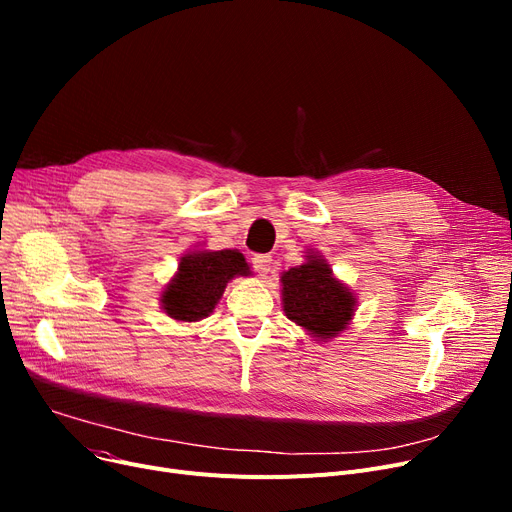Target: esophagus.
Masks as SVG:
<instances>
[{"label": "esophagus", "instance_id": "34e87169", "mask_svg": "<svg viewBox=\"0 0 512 512\" xmlns=\"http://www.w3.org/2000/svg\"><path fill=\"white\" fill-rule=\"evenodd\" d=\"M251 263H253V270H255L259 276H265L267 272L272 270V257H270V255H253V257H251Z\"/></svg>", "mask_w": 512, "mask_h": 512}]
</instances>
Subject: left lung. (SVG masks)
Segmentation results:
<instances>
[{
    "label": "left lung",
    "mask_w": 512,
    "mask_h": 512,
    "mask_svg": "<svg viewBox=\"0 0 512 512\" xmlns=\"http://www.w3.org/2000/svg\"><path fill=\"white\" fill-rule=\"evenodd\" d=\"M282 301L288 319L317 338H332L344 330L355 311L353 292H348L324 259L309 255V261L292 267L282 276Z\"/></svg>",
    "instance_id": "1"
}]
</instances>
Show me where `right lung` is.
<instances>
[{"instance_id":"obj_1","label":"right lung","mask_w":512,"mask_h":512,"mask_svg":"<svg viewBox=\"0 0 512 512\" xmlns=\"http://www.w3.org/2000/svg\"><path fill=\"white\" fill-rule=\"evenodd\" d=\"M249 265L238 251L193 253L180 259L178 274L161 294V303L178 321L207 317L234 276H247Z\"/></svg>"}]
</instances>
